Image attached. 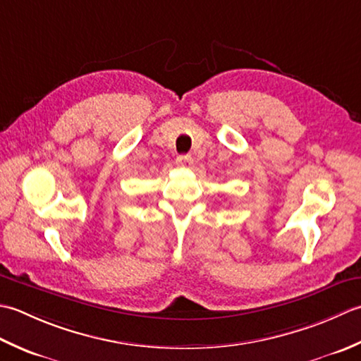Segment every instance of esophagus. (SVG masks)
Segmentation results:
<instances>
[{
	"mask_svg": "<svg viewBox=\"0 0 361 361\" xmlns=\"http://www.w3.org/2000/svg\"><path fill=\"white\" fill-rule=\"evenodd\" d=\"M176 165L182 168H191V165H193V157L188 156V154H183V156L176 159Z\"/></svg>",
	"mask_w": 361,
	"mask_h": 361,
	"instance_id": "obj_1",
	"label": "esophagus"
}]
</instances>
